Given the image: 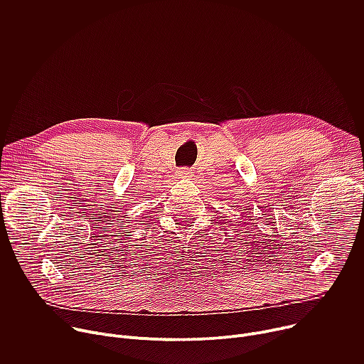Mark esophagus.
Masks as SVG:
<instances>
[{"label":"esophagus","mask_w":364,"mask_h":364,"mask_svg":"<svg viewBox=\"0 0 364 364\" xmlns=\"http://www.w3.org/2000/svg\"><path fill=\"white\" fill-rule=\"evenodd\" d=\"M177 174H178V177H180V178H184V177H188V174H190V173H188V170L181 168V170H178V173H177Z\"/></svg>","instance_id":"34e87169"}]
</instances>
